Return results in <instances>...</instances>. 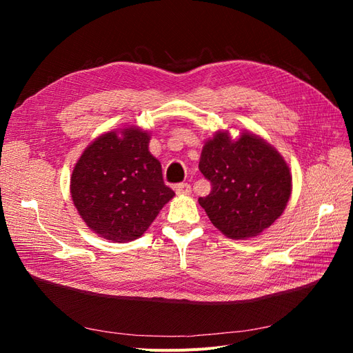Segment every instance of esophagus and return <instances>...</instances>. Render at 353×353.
Wrapping results in <instances>:
<instances>
[{
  "label": "esophagus",
  "mask_w": 353,
  "mask_h": 353,
  "mask_svg": "<svg viewBox=\"0 0 353 353\" xmlns=\"http://www.w3.org/2000/svg\"><path fill=\"white\" fill-rule=\"evenodd\" d=\"M175 193L178 196H188L191 193V185L187 183H181L175 185Z\"/></svg>",
  "instance_id": "34e87169"
}]
</instances>
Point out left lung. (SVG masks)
<instances>
[{
	"instance_id": "1",
	"label": "left lung",
	"mask_w": 353,
	"mask_h": 353,
	"mask_svg": "<svg viewBox=\"0 0 353 353\" xmlns=\"http://www.w3.org/2000/svg\"><path fill=\"white\" fill-rule=\"evenodd\" d=\"M200 172L212 184L200 197L222 234L234 240L254 237L281 216L292 194V174L283 156L261 137L243 132L231 140L218 131L203 145Z\"/></svg>"
}]
</instances>
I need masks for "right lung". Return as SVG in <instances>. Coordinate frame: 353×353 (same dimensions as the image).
Segmentation results:
<instances>
[{"label":"right lung","mask_w":353,"mask_h":353,"mask_svg":"<svg viewBox=\"0 0 353 353\" xmlns=\"http://www.w3.org/2000/svg\"><path fill=\"white\" fill-rule=\"evenodd\" d=\"M150 135L128 126L95 138L73 168L70 194L90 230L114 243L141 237L175 193L148 152Z\"/></svg>","instance_id":"right-lung-1"}]
</instances>
